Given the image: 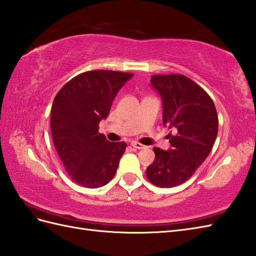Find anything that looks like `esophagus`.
Segmentation results:
<instances>
[{
	"instance_id": "34e87169",
	"label": "esophagus",
	"mask_w": 256,
	"mask_h": 256,
	"mask_svg": "<svg viewBox=\"0 0 256 256\" xmlns=\"http://www.w3.org/2000/svg\"><path fill=\"white\" fill-rule=\"evenodd\" d=\"M130 146H132L133 148H136V149H145L146 148V146H144L140 142H130Z\"/></svg>"
}]
</instances>
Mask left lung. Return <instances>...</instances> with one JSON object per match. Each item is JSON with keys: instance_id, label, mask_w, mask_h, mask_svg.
<instances>
[{"instance_id": "obj_1", "label": "left lung", "mask_w": 256, "mask_h": 256, "mask_svg": "<svg viewBox=\"0 0 256 256\" xmlns=\"http://www.w3.org/2000/svg\"><path fill=\"white\" fill-rule=\"evenodd\" d=\"M162 100L163 124L173 130L168 150L154 148L147 178L161 188L178 186L206 159L218 136V118L206 92L182 74H156L150 80Z\"/></svg>"}]
</instances>
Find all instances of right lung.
I'll return each instance as SVG.
<instances>
[{"label": "right lung", "mask_w": 256, "mask_h": 256, "mask_svg": "<svg viewBox=\"0 0 256 256\" xmlns=\"http://www.w3.org/2000/svg\"><path fill=\"white\" fill-rule=\"evenodd\" d=\"M132 74L86 71L58 92L50 109V130L56 152L70 178L88 188L104 186L114 178L124 142H111L98 133L118 92Z\"/></svg>", "instance_id": "obj_1"}]
</instances>
